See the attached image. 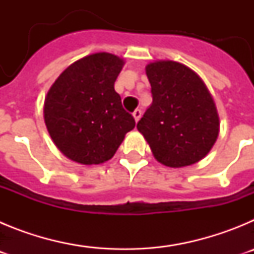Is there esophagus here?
<instances>
[{
  "instance_id": "34e87169",
  "label": "esophagus",
  "mask_w": 254,
  "mask_h": 254,
  "mask_svg": "<svg viewBox=\"0 0 254 254\" xmlns=\"http://www.w3.org/2000/svg\"><path fill=\"white\" fill-rule=\"evenodd\" d=\"M141 114H142V112H141L140 109H136V111L132 113V116H133V118H134V121H136V122H138V120L141 118Z\"/></svg>"
}]
</instances>
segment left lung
<instances>
[{"mask_svg": "<svg viewBox=\"0 0 254 254\" xmlns=\"http://www.w3.org/2000/svg\"><path fill=\"white\" fill-rule=\"evenodd\" d=\"M152 103L137 129L155 159L182 168L203 159L219 136V116L210 91L193 69L174 61L146 66Z\"/></svg>", "mask_w": 254, "mask_h": 254, "instance_id": "8db88e82", "label": "left lung"}]
</instances>
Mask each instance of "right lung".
I'll list each match as a JSON object with an SVG mask.
<instances>
[{"label": "right lung", "instance_id": "1", "mask_svg": "<svg viewBox=\"0 0 254 254\" xmlns=\"http://www.w3.org/2000/svg\"><path fill=\"white\" fill-rule=\"evenodd\" d=\"M125 61L107 52L73 62L52 85L44 102L47 129L64 156L84 165L113 158L133 117L123 109L114 82Z\"/></svg>", "mask_w": 254, "mask_h": 254}]
</instances>
